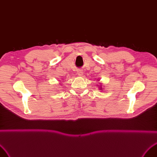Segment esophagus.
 <instances>
[{
    "label": "esophagus",
    "mask_w": 157,
    "mask_h": 157,
    "mask_svg": "<svg viewBox=\"0 0 157 157\" xmlns=\"http://www.w3.org/2000/svg\"><path fill=\"white\" fill-rule=\"evenodd\" d=\"M77 73H78V75H79V76H82L83 74V72L82 70H78Z\"/></svg>",
    "instance_id": "1"
}]
</instances>
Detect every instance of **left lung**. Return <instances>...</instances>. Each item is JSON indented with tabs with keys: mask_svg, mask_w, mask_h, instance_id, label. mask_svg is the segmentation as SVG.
Returning a JSON list of instances; mask_svg holds the SVG:
<instances>
[{
	"mask_svg": "<svg viewBox=\"0 0 157 157\" xmlns=\"http://www.w3.org/2000/svg\"><path fill=\"white\" fill-rule=\"evenodd\" d=\"M98 87H100V89H102V87H101V86H98Z\"/></svg>",
	"mask_w": 157,
	"mask_h": 157,
	"instance_id": "1",
	"label": "left lung"
}]
</instances>
